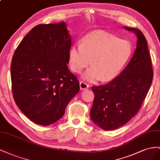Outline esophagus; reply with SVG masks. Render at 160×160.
<instances>
[{
    "label": "esophagus",
    "instance_id": "esophagus-1",
    "mask_svg": "<svg viewBox=\"0 0 160 160\" xmlns=\"http://www.w3.org/2000/svg\"><path fill=\"white\" fill-rule=\"evenodd\" d=\"M80 87L81 90H86V89L88 88L89 85L86 84V82H84L81 81L80 82Z\"/></svg>",
    "mask_w": 160,
    "mask_h": 160
}]
</instances>
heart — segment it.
I'll return each mask as SVG.
<instances>
[{
	"mask_svg": "<svg viewBox=\"0 0 160 160\" xmlns=\"http://www.w3.org/2000/svg\"><path fill=\"white\" fill-rule=\"evenodd\" d=\"M132 53L133 46L128 40L99 31L86 35L81 43L72 45L68 60L71 70L77 74L90 62L91 67L82 75L84 80L90 82L99 80L108 82L118 75Z\"/></svg>",
	"mask_w": 160,
	"mask_h": 160,
	"instance_id": "b5f03b06",
	"label": "heart"
}]
</instances>
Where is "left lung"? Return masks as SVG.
Here are the masks:
<instances>
[{"label":"left lung","instance_id":"1","mask_svg":"<svg viewBox=\"0 0 160 160\" xmlns=\"http://www.w3.org/2000/svg\"><path fill=\"white\" fill-rule=\"evenodd\" d=\"M124 29L133 32L138 38L133 57L119 76L105 85L92 87L94 99L90 118L106 131L119 128L138 112L153 80L151 58L144 35L138 29Z\"/></svg>","mask_w":160,"mask_h":160}]
</instances>
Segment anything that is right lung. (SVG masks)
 I'll use <instances>...</instances> for the list:
<instances>
[{"label": "right lung", "mask_w": 160, "mask_h": 160, "mask_svg": "<svg viewBox=\"0 0 160 160\" xmlns=\"http://www.w3.org/2000/svg\"><path fill=\"white\" fill-rule=\"evenodd\" d=\"M71 43L65 22L40 24L25 36L13 55V98L26 117L38 125L60 119L79 92V81L67 66Z\"/></svg>", "instance_id": "add662e5"}]
</instances>
